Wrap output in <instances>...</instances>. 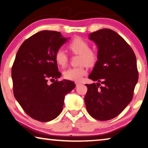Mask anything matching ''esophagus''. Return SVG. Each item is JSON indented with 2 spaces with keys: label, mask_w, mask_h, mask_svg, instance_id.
<instances>
[{
  "label": "esophagus",
  "mask_w": 148,
  "mask_h": 148,
  "mask_svg": "<svg viewBox=\"0 0 148 148\" xmlns=\"http://www.w3.org/2000/svg\"><path fill=\"white\" fill-rule=\"evenodd\" d=\"M80 84H82V83H80V82H75V85H76V86H79Z\"/></svg>",
  "instance_id": "obj_1"
}]
</instances>
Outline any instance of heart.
<instances>
[{
    "mask_svg": "<svg viewBox=\"0 0 148 148\" xmlns=\"http://www.w3.org/2000/svg\"><path fill=\"white\" fill-rule=\"evenodd\" d=\"M68 48L71 51L75 54H79V63H85L87 65H92L97 60L96 52L90 49V44L86 40L80 37H76L73 39L68 44ZM54 58L58 65L64 66L68 62V56L63 50L58 49L54 54ZM86 73V69L84 64L71 67L63 73L64 77L69 80L79 81L83 76Z\"/></svg>",
    "mask_w": 148,
    "mask_h": 148,
    "instance_id": "1",
    "label": "heart"
}]
</instances>
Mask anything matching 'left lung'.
Segmentation results:
<instances>
[{"mask_svg": "<svg viewBox=\"0 0 148 148\" xmlns=\"http://www.w3.org/2000/svg\"><path fill=\"white\" fill-rule=\"evenodd\" d=\"M88 37L98 48V60L88 77L98 82L86 84V109L97 120H110L132 100L138 81L136 56L126 41L112 29L98 30Z\"/></svg>", "mask_w": 148, "mask_h": 148, "instance_id": "left-lung-1", "label": "left lung"}]
</instances>
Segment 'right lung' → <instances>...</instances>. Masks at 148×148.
I'll use <instances>...</instances> for the list:
<instances>
[{
	"label": "right lung",
	"instance_id": "right-lung-1",
	"mask_svg": "<svg viewBox=\"0 0 148 148\" xmlns=\"http://www.w3.org/2000/svg\"><path fill=\"white\" fill-rule=\"evenodd\" d=\"M69 38L60 32L44 30L24 41L16 54L11 71L14 96L35 120L48 122L56 118L66 94L75 87L66 79L48 84L49 79L61 76L54 54Z\"/></svg>",
	"mask_w": 148,
	"mask_h": 148
}]
</instances>
